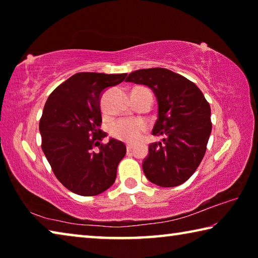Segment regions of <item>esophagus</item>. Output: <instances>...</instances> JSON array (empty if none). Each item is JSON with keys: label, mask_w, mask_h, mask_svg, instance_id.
<instances>
[{"label": "esophagus", "mask_w": 258, "mask_h": 258, "mask_svg": "<svg viewBox=\"0 0 258 258\" xmlns=\"http://www.w3.org/2000/svg\"><path fill=\"white\" fill-rule=\"evenodd\" d=\"M126 149H127V152L133 151V150H134V146H132V145H127V146H126Z\"/></svg>", "instance_id": "34e87169"}]
</instances>
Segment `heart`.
Here are the masks:
<instances>
[{
    "mask_svg": "<svg viewBox=\"0 0 258 258\" xmlns=\"http://www.w3.org/2000/svg\"><path fill=\"white\" fill-rule=\"evenodd\" d=\"M147 130V123L139 118H121L111 124L109 133L112 138L120 141L134 143L141 138Z\"/></svg>",
    "mask_w": 258,
    "mask_h": 258,
    "instance_id": "obj_1",
    "label": "heart"
}]
</instances>
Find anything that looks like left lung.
Masks as SVG:
<instances>
[{"instance_id": "8db88e82", "label": "left lung", "mask_w": 258, "mask_h": 258, "mask_svg": "<svg viewBox=\"0 0 258 258\" xmlns=\"http://www.w3.org/2000/svg\"><path fill=\"white\" fill-rule=\"evenodd\" d=\"M126 82L149 86L158 101L152 134L163 140L149 146L142 164L145 175L163 187L182 184L206 152L212 132L211 106L195 83L169 69H139Z\"/></svg>"}]
</instances>
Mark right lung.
Segmentation results:
<instances>
[{
  "instance_id": "obj_1",
  "label": "right lung",
  "mask_w": 258,
  "mask_h": 258,
  "mask_svg": "<svg viewBox=\"0 0 258 258\" xmlns=\"http://www.w3.org/2000/svg\"><path fill=\"white\" fill-rule=\"evenodd\" d=\"M125 77L126 74L77 73L46 100L40 120L42 150L55 177L74 194L97 196L116 180L126 147L115 139L101 143L107 134L100 130V97Z\"/></svg>"
}]
</instances>
